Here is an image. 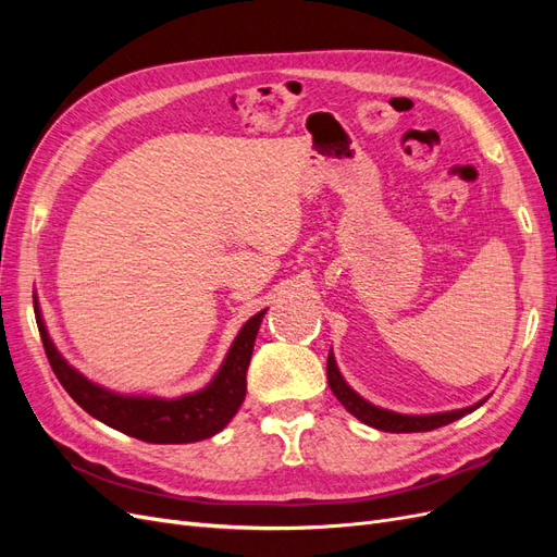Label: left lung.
Masks as SVG:
<instances>
[{
  "label": "left lung",
  "mask_w": 557,
  "mask_h": 557,
  "mask_svg": "<svg viewBox=\"0 0 557 557\" xmlns=\"http://www.w3.org/2000/svg\"><path fill=\"white\" fill-rule=\"evenodd\" d=\"M327 383L332 387V393L336 395V399L344 404L348 413H352L358 420H362L364 425L383 430V432H430V430H436V428H444V425L453 423V420L462 418L465 413H471L483 404V401H479L476 407L446 411V413H434V416H401V413H393V411L372 407V404L364 401L360 395L352 393L350 387L346 385V381L339 374V369H336V364H334L332 352L327 358Z\"/></svg>",
  "instance_id": "obj_1"
}]
</instances>
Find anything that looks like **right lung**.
<instances>
[{
	"label": "right lung",
	"instance_id": "obj_1",
	"mask_svg": "<svg viewBox=\"0 0 557 557\" xmlns=\"http://www.w3.org/2000/svg\"><path fill=\"white\" fill-rule=\"evenodd\" d=\"M264 311L252 315L234 339L227 360L209 387L201 393L181 399H144L121 397L104 391L88 379H83L74 367L62 360L55 346L50 344L48 332L37 307V325L44 342L46 358L53 367L58 381L83 411L102 420L104 425L129 434L134 440L148 444H190L209 440L221 432L234 413L239 411L246 397V372L252 356V344L262 323Z\"/></svg>",
	"mask_w": 557,
	"mask_h": 557
}]
</instances>
